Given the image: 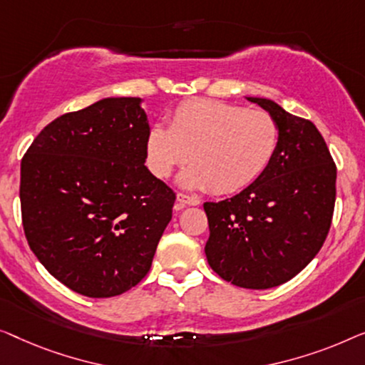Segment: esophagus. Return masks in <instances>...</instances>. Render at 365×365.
Here are the masks:
<instances>
[{"instance_id":"1","label":"esophagus","mask_w":365,"mask_h":365,"mask_svg":"<svg viewBox=\"0 0 365 365\" xmlns=\"http://www.w3.org/2000/svg\"><path fill=\"white\" fill-rule=\"evenodd\" d=\"M197 205H200V200L197 197H193V195H185V193L177 195V203H175L177 210H183L185 207H197Z\"/></svg>"}]
</instances>
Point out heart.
<instances>
[{
    "instance_id": "b5f03b06",
    "label": "heart",
    "mask_w": 365,
    "mask_h": 365,
    "mask_svg": "<svg viewBox=\"0 0 365 365\" xmlns=\"http://www.w3.org/2000/svg\"><path fill=\"white\" fill-rule=\"evenodd\" d=\"M278 143V122L266 110L198 99L178 106L167 129H148L145 162L153 175L167 178L188 155L192 167L180 178L185 187L228 195L268 170Z\"/></svg>"
}]
</instances>
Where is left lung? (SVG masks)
<instances>
[{
  "label": "left lung",
  "instance_id": "obj_1",
  "mask_svg": "<svg viewBox=\"0 0 365 365\" xmlns=\"http://www.w3.org/2000/svg\"><path fill=\"white\" fill-rule=\"evenodd\" d=\"M278 122L279 143L263 175L222 202L203 203L208 264L228 283L268 289L306 268L324 245L336 203V163L311 120L248 97Z\"/></svg>",
  "mask_w": 365,
  "mask_h": 365
}]
</instances>
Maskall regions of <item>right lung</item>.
<instances>
[{
  "label": "right lung",
  "mask_w": 365,
  "mask_h": 365,
  "mask_svg": "<svg viewBox=\"0 0 365 365\" xmlns=\"http://www.w3.org/2000/svg\"><path fill=\"white\" fill-rule=\"evenodd\" d=\"M140 97H107L58 117L21 160L23 228L69 289L112 297L145 278L175 193L145 167Z\"/></svg>",
  "instance_id": "obj_1"
}]
</instances>
